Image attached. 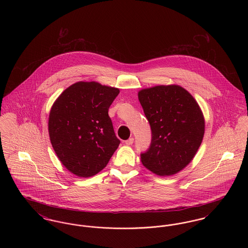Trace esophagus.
Listing matches in <instances>:
<instances>
[{
    "mask_svg": "<svg viewBox=\"0 0 248 248\" xmlns=\"http://www.w3.org/2000/svg\"><path fill=\"white\" fill-rule=\"evenodd\" d=\"M124 143H125L126 145H128V146H130V145H132V144L134 143V139H133V138H130L129 140H125V141H124Z\"/></svg>",
    "mask_w": 248,
    "mask_h": 248,
    "instance_id": "esophagus-1",
    "label": "esophagus"
}]
</instances>
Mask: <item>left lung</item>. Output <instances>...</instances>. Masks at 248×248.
Returning a JSON list of instances; mask_svg holds the SVG:
<instances>
[{"label":"left lung","mask_w":248,"mask_h":248,"mask_svg":"<svg viewBox=\"0 0 248 248\" xmlns=\"http://www.w3.org/2000/svg\"><path fill=\"white\" fill-rule=\"evenodd\" d=\"M139 99L152 129L143 165L158 176H172L189 165L204 134V118L193 96L183 87L157 85L142 89Z\"/></svg>","instance_id":"1"}]
</instances>
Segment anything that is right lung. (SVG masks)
<instances>
[{"instance_id":"right-lung-1","label":"right lung","mask_w":248,"mask_h":248,"mask_svg":"<svg viewBox=\"0 0 248 248\" xmlns=\"http://www.w3.org/2000/svg\"><path fill=\"white\" fill-rule=\"evenodd\" d=\"M118 88L78 82L53 104L48 120L50 141L61 164L72 174L89 177L100 172L117 150L108 108Z\"/></svg>"}]
</instances>
